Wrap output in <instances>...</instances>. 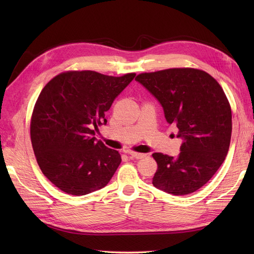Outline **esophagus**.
<instances>
[{"label": "esophagus", "mask_w": 254, "mask_h": 254, "mask_svg": "<svg viewBox=\"0 0 254 254\" xmlns=\"http://www.w3.org/2000/svg\"><path fill=\"white\" fill-rule=\"evenodd\" d=\"M128 155L131 157V158H134V159H142V158H145L146 155L145 153H140V152H134V151H127Z\"/></svg>", "instance_id": "34e87169"}]
</instances>
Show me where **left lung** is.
Returning a JSON list of instances; mask_svg holds the SVG:
<instances>
[{
	"label": "left lung",
	"mask_w": 254,
	"mask_h": 254,
	"mask_svg": "<svg viewBox=\"0 0 254 254\" xmlns=\"http://www.w3.org/2000/svg\"><path fill=\"white\" fill-rule=\"evenodd\" d=\"M162 105L167 123L178 128L180 153H152L157 189L188 195L203 187L224 162L232 133V112L217 80L202 70L174 67L135 77Z\"/></svg>",
	"instance_id": "obj_1"
}]
</instances>
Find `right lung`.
I'll list each match as a JSON object with an SVG mask.
<instances>
[{
  "mask_svg": "<svg viewBox=\"0 0 254 254\" xmlns=\"http://www.w3.org/2000/svg\"><path fill=\"white\" fill-rule=\"evenodd\" d=\"M95 71H67L42 89L30 119V140L43 175L66 194L82 196L103 189L121 164L118 150L96 141L105 112L134 78Z\"/></svg>",
  "mask_w": 254,
  "mask_h": 254,
  "instance_id": "right-lung-1",
  "label": "right lung"
}]
</instances>
